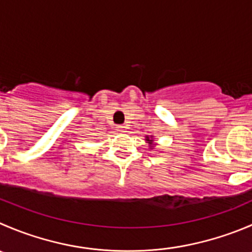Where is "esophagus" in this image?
Listing matches in <instances>:
<instances>
[{
    "label": "esophagus",
    "instance_id": "1",
    "mask_svg": "<svg viewBox=\"0 0 252 252\" xmlns=\"http://www.w3.org/2000/svg\"><path fill=\"white\" fill-rule=\"evenodd\" d=\"M116 130L118 131V133H126V126H117Z\"/></svg>",
    "mask_w": 252,
    "mask_h": 252
}]
</instances>
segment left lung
<instances>
[{
  "label": "left lung",
  "mask_w": 252,
  "mask_h": 252,
  "mask_svg": "<svg viewBox=\"0 0 252 252\" xmlns=\"http://www.w3.org/2000/svg\"><path fill=\"white\" fill-rule=\"evenodd\" d=\"M145 140L146 141H148V143H149V145H153V136H145ZM151 149H153V146H151Z\"/></svg>",
  "instance_id": "8db88e82"
}]
</instances>
